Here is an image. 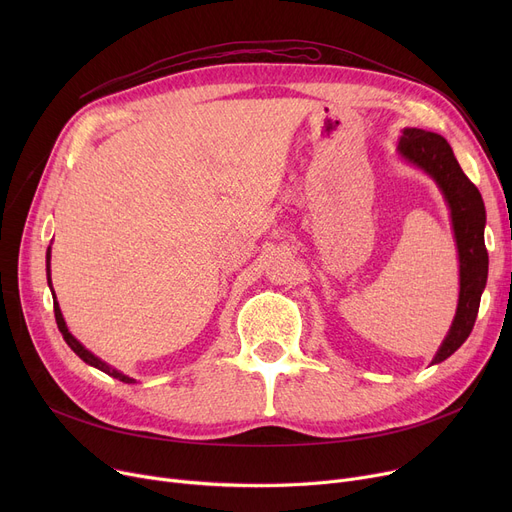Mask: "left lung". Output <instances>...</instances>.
Masks as SVG:
<instances>
[{
	"label": "left lung",
	"instance_id": "8db88e82",
	"mask_svg": "<svg viewBox=\"0 0 512 512\" xmlns=\"http://www.w3.org/2000/svg\"><path fill=\"white\" fill-rule=\"evenodd\" d=\"M398 155L432 178L450 209V222L459 251V305L452 326L442 340L432 365L448 359L471 334L479 311L481 292L488 282V251L483 242L486 207L477 186L465 176L452 147L442 134L405 128L398 141Z\"/></svg>",
	"mask_w": 512,
	"mask_h": 512
}]
</instances>
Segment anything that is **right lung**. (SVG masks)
Instances as JSON below:
<instances>
[{"label": "right lung", "mask_w": 512, "mask_h": 512, "mask_svg": "<svg viewBox=\"0 0 512 512\" xmlns=\"http://www.w3.org/2000/svg\"><path fill=\"white\" fill-rule=\"evenodd\" d=\"M47 284H49V290H51V297H53V313H56V321H58V328H60V332H62V336H64V340H66V344L72 348V351L83 359L87 365H91V367H95V369H99V371H103V373H107V375H112V378H116V380H120V382H124V384H134L137 380H132V378H128V375H124L122 371H118L116 367H112V365H107L105 361H101L99 357H95L91 351H87V348L80 344L72 334H70V330H68V326H66V321H64V315H62V309H60V305H58V301H56V292H53V286H51V247L47 249Z\"/></svg>", "instance_id": "obj_1"}]
</instances>
